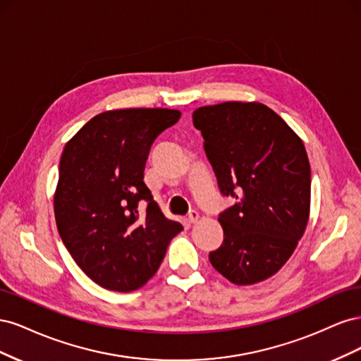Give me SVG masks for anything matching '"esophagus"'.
<instances>
[{"label":"esophagus","instance_id":"obj_1","mask_svg":"<svg viewBox=\"0 0 361 361\" xmlns=\"http://www.w3.org/2000/svg\"><path fill=\"white\" fill-rule=\"evenodd\" d=\"M199 218H200V215H199V212H197V211H191V212L188 214V221H190L191 224L197 223V221H199Z\"/></svg>","mask_w":361,"mask_h":361}]
</instances>
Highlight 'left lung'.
<instances>
[{"instance_id": "8db88e82", "label": "left lung", "mask_w": 361, "mask_h": 361, "mask_svg": "<svg viewBox=\"0 0 361 361\" xmlns=\"http://www.w3.org/2000/svg\"><path fill=\"white\" fill-rule=\"evenodd\" d=\"M192 123L221 194L236 199L218 216L224 241L209 253L211 264L233 285L264 281L289 260L309 223L310 162L302 140L260 102L200 106Z\"/></svg>"}]
</instances>
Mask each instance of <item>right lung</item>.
<instances>
[{"label":"right lung","mask_w":361,"mask_h":361,"mask_svg":"<svg viewBox=\"0 0 361 361\" xmlns=\"http://www.w3.org/2000/svg\"><path fill=\"white\" fill-rule=\"evenodd\" d=\"M179 117L169 108L104 111L63 149L54 192L59 233L76 265L108 290L145 286L183 228L162 214L143 182L152 143Z\"/></svg>","instance_id":"obj_1"}]
</instances>
